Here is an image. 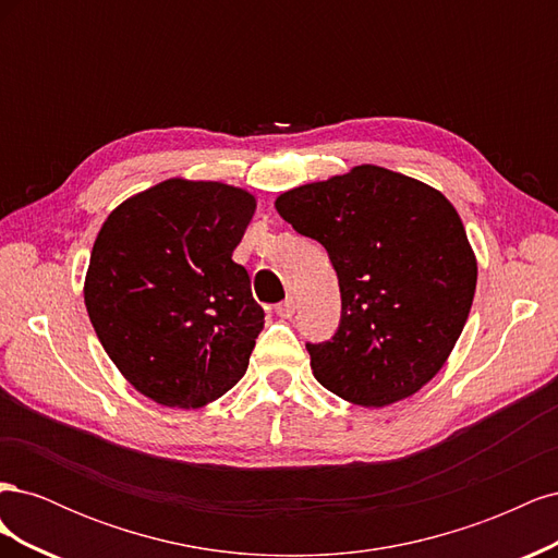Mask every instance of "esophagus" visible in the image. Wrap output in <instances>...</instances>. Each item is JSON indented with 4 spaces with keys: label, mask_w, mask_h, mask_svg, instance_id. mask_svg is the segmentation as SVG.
<instances>
[{
    "label": "esophagus",
    "mask_w": 558,
    "mask_h": 558,
    "mask_svg": "<svg viewBox=\"0 0 558 558\" xmlns=\"http://www.w3.org/2000/svg\"><path fill=\"white\" fill-rule=\"evenodd\" d=\"M295 300L293 298H286L283 302H279V305L275 307V312H277V316H281V318H291L293 314H295Z\"/></svg>",
    "instance_id": "esophagus-1"
}]
</instances>
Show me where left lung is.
<instances>
[{"instance_id":"obj_1","label":"left lung","mask_w":558,"mask_h":558,"mask_svg":"<svg viewBox=\"0 0 558 558\" xmlns=\"http://www.w3.org/2000/svg\"><path fill=\"white\" fill-rule=\"evenodd\" d=\"M300 234L324 244L340 281L342 316L312 344L314 377L363 408L410 398L459 340L477 286V260L451 202L377 165L277 197Z\"/></svg>"}]
</instances>
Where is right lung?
Segmentation results:
<instances>
[{
	"instance_id": "obj_1",
	"label": "right lung",
	"mask_w": 558,
	"mask_h": 558,
	"mask_svg": "<svg viewBox=\"0 0 558 558\" xmlns=\"http://www.w3.org/2000/svg\"><path fill=\"white\" fill-rule=\"evenodd\" d=\"M256 199L218 181L167 179L99 230L86 310L109 359L146 398L197 410L238 384L265 312L232 251Z\"/></svg>"
}]
</instances>
